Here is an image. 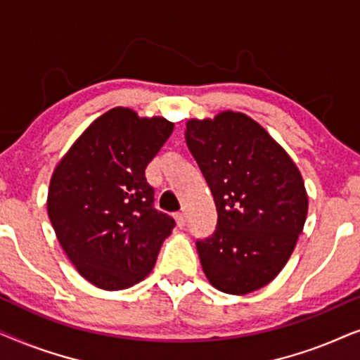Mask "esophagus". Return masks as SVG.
Here are the masks:
<instances>
[{"mask_svg": "<svg viewBox=\"0 0 360 360\" xmlns=\"http://www.w3.org/2000/svg\"><path fill=\"white\" fill-rule=\"evenodd\" d=\"M174 219H176V224H177V227H181V229H183L184 225H186V214H184V212H177V214L174 215Z\"/></svg>", "mask_w": 360, "mask_h": 360, "instance_id": "34e87169", "label": "esophagus"}]
</instances>
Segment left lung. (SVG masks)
Listing matches in <instances>:
<instances>
[{"instance_id": "obj_1", "label": "left lung", "mask_w": 360, "mask_h": 360, "mask_svg": "<svg viewBox=\"0 0 360 360\" xmlns=\"http://www.w3.org/2000/svg\"><path fill=\"white\" fill-rule=\"evenodd\" d=\"M186 143L217 207L214 233L195 242L205 276L230 295L263 288L286 265L303 232L308 195L298 167L243 113L189 120Z\"/></svg>"}]
</instances>
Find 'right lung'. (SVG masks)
I'll use <instances>...</instances> for the list:
<instances>
[{"mask_svg":"<svg viewBox=\"0 0 360 360\" xmlns=\"http://www.w3.org/2000/svg\"><path fill=\"white\" fill-rule=\"evenodd\" d=\"M162 117L117 107L98 117L57 165L47 214L77 271L102 290L150 275L174 219L155 209L145 169L171 136Z\"/></svg>","mask_w":360,"mask_h":360,"instance_id":"obj_1","label":"right lung"}]
</instances>
